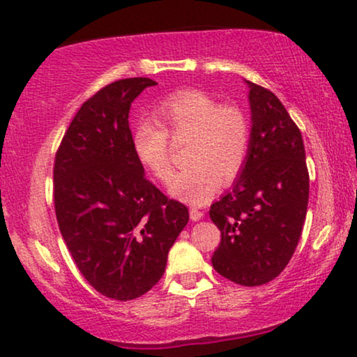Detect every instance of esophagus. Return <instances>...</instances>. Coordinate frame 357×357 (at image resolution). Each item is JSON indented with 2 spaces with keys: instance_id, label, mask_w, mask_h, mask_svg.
Segmentation results:
<instances>
[{
  "instance_id": "34e87169",
  "label": "esophagus",
  "mask_w": 357,
  "mask_h": 357,
  "mask_svg": "<svg viewBox=\"0 0 357 357\" xmlns=\"http://www.w3.org/2000/svg\"><path fill=\"white\" fill-rule=\"evenodd\" d=\"M190 216H191V221H199L201 218L204 216V213L199 211V209H197V208H191L190 209Z\"/></svg>"
}]
</instances>
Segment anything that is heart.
I'll return each mask as SVG.
<instances>
[{
	"label": "heart",
	"instance_id": "heart-1",
	"mask_svg": "<svg viewBox=\"0 0 357 357\" xmlns=\"http://www.w3.org/2000/svg\"><path fill=\"white\" fill-rule=\"evenodd\" d=\"M157 123H137L131 146L137 162L153 178L166 181L171 174L167 132L173 139H190V167L174 174L167 192L190 204H204L216 195L220 183H231L246 162L249 123L236 106H221L197 89L178 91L153 106Z\"/></svg>",
	"mask_w": 357,
	"mask_h": 357
}]
</instances>
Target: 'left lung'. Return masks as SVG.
<instances>
[{
	"mask_svg": "<svg viewBox=\"0 0 357 357\" xmlns=\"http://www.w3.org/2000/svg\"><path fill=\"white\" fill-rule=\"evenodd\" d=\"M251 132L246 162L231 190L211 204L221 231L211 257L221 276L261 286L282 273L301 238L309 174L301 131L278 96L246 81Z\"/></svg>",
	"mask_w": 357,
	"mask_h": 357,
	"instance_id": "8db88e82",
	"label": "left lung"
}]
</instances>
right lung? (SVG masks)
Masks as SVG:
<instances>
[{
	"label": "right lung",
	"mask_w": 357,
	"mask_h": 357,
	"mask_svg": "<svg viewBox=\"0 0 357 357\" xmlns=\"http://www.w3.org/2000/svg\"><path fill=\"white\" fill-rule=\"evenodd\" d=\"M149 78L114 81L81 106L54 160V209L73 259L98 293L131 301L165 274L190 221L146 179L131 146V102Z\"/></svg>",
	"instance_id": "obj_1"
}]
</instances>
